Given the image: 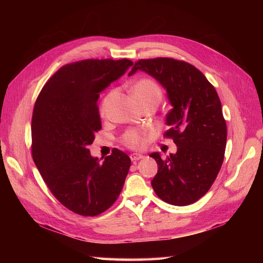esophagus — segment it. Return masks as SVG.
<instances>
[{"label": "esophagus", "instance_id": "34e87169", "mask_svg": "<svg viewBox=\"0 0 263 263\" xmlns=\"http://www.w3.org/2000/svg\"><path fill=\"white\" fill-rule=\"evenodd\" d=\"M144 158V156L140 155V154H132L130 155V159L132 161H137V160H140V159Z\"/></svg>", "mask_w": 263, "mask_h": 263}]
</instances>
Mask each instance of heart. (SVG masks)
<instances>
[{
  "label": "heart",
  "instance_id": "heart-1",
  "mask_svg": "<svg viewBox=\"0 0 263 263\" xmlns=\"http://www.w3.org/2000/svg\"><path fill=\"white\" fill-rule=\"evenodd\" d=\"M133 94L135 98L138 99H144V98H150V97H157L160 98L161 91L160 87L157 85L153 80L150 79H140L136 83H135L133 87ZM110 98H112V93H108L106 97L103 99L101 105H100V115L102 117H105L106 110L109 104ZM123 144L129 148H141L145 144V133L136 129H130L127 130L122 138Z\"/></svg>",
  "mask_w": 263,
  "mask_h": 263
}]
</instances>
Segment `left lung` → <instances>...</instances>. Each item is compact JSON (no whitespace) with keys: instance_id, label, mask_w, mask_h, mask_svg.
Masks as SVG:
<instances>
[{"instance_id":"left-lung-1","label":"left lung","mask_w":263,"mask_h":263,"mask_svg":"<svg viewBox=\"0 0 263 263\" xmlns=\"http://www.w3.org/2000/svg\"><path fill=\"white\" fill-rule=\"evenodd\" d=\"M137 70L154 77L168 93L172 108L166 114L177 154L161 158L151 154L158 172L151 181L156 194L171 205L193 204L209 192L224 161L227 126L215 87L190 63L173 58L140 59Z\"/></svg>"}]
</instances>
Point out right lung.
I'll return each instance as SVG.
<instances>
[{
  "label": "right lung",
  "mask_w": 263,
  "mask_h": 263,
  "mask_svg": "<svg viewBox=\"0 0 263 263\" xmlns=\"http://www.w3.org/2000/svg\"><path fill=\"white\" fill-rule=\"evenodd\" d=\"M133 66L129 59H86L61 67L44 85L31 118V156L57 200L82 216H97L122 192L130 158L114 148L101 162L90 154L102 128L100 92Z\"/></svg>",
  "instance_id": "add662e5"
}]
</instances>
